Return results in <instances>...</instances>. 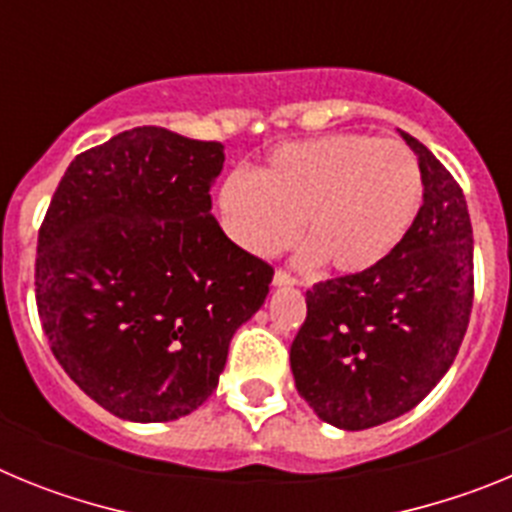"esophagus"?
I'll list each match as a JSON object with an SVG mask.
<instances>
[{"label": "esophagus", "instance_id": "34e87169", "mask_svg": "<svg viewBox=\"0 0 512 512\" xmlns=\"http://www.w3.org/2000/svg\"><path fill=\"white\" fill-rule=\"evenodd\" d=\"M295 282H297V279L292 277L289 271H284V269L274 271V287H292Z\"/></svg>", "mask_w": 512, "mask_h": 512}]
</instances>
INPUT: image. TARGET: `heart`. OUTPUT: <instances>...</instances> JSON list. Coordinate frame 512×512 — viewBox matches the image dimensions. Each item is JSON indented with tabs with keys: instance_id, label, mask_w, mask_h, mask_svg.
<instances>
[{
	"instance_id": "obj_1",
	"label": "heart",
	"mask_w": 512,
	"mask_h": 512,
	"mask_svg": "<svg viewBox=\"0 0 512 512\" xmlns=\"http://www.w3.org/2000/svg\"><path fill=\"white\" fill-rule=\"evenodd\" d=\"M423 200L415 153L392 138L325 135L274 151L256 176L220 189L228 235L253 256H274L300 233L305 264L359 274L408 235Z\"/></svg>"
}]
</instances>
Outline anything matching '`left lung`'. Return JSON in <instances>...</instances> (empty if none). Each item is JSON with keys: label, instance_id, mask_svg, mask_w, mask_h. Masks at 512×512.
<instances>
[{"label": "left lung", "instance_id": "8db88e82", "mask_svg": "<svg viewBox=\"0 0 512 512\" xmlns=\"http://www.w3.org/2000/svg\"><path fill=\"white\" fill-rule=\"evenodd\" d=\"M423 205L400 246L372 269L307 289L289 364L320 420L364 431L413 410L454 364L474 300L464 192L413 135Z\"/></svg>", "mask_w": 512, "mask_h": 512}]
</instances>
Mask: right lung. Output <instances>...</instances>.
I'll use <instances>...</instances> for the list:
<instances>
[{
    "label": "right lung",
    "mask_w": 512,
    "mask_h": 512,
    "mask_svg": "<svg viewBox=\"0 0 512 512\" xmlns=\"http://www.w3.org/2000/svg\"><path fill=\"white\" fill-rule=\"evenodd\" d=\"M223 143L156 125L79 153L38 233L53 356L112 415L164 423L215 392L230 338L274 277L212 217Z\"/></svg>",
    "instance_id": "add662e5"
}]
</instances>
